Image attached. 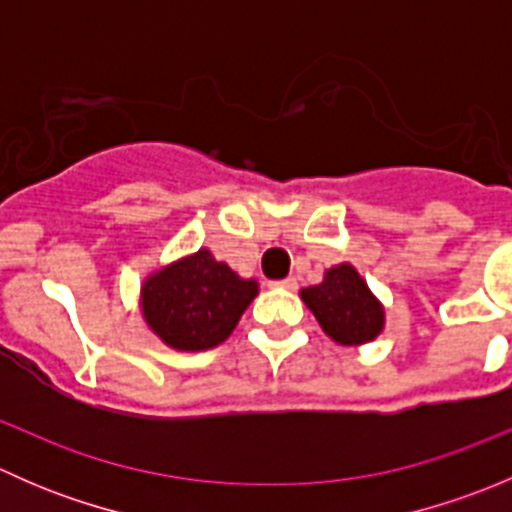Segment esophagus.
<instances>
[{"mask_svg": "<svg viewBox=\"0 0 512 512\" xmlns=\"http://www.w3.org/2000/svg\"><path fill=\"white\" fill-rule=\"evenodd\" d=\"M275 287H282V289H289V292H294L297 289V280L294 277H287V280H280V282H272Z\"/></svg>", "mask_w": 512, "mask_h": 512, "instance_id": "esophagus-1", "label": "esophagus"}]
</instances>
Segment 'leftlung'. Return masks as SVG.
Instances as JSON below:
<instances>
[{"label":"left lung","instance_id":"8db88e82","mask_svg":"<svg viewBox=\"0 0 512 512\" xmlns=\"http://www.w3.org/2000/svg\"><path fill=\"white\" fill-rule=\"evenodd\" d=\"M302 299L324 332L347 347L371 342L384 329V307L352 265L327 270L322 285L302 289Z\"/></svg>","mask_w":512,"mask_h":512}]
</instances>
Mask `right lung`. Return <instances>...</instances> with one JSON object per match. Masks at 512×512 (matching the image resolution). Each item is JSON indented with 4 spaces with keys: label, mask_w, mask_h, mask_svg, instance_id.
Listing matches in <instances>:
<instances>
[{
    "label": "right lung",
    "mask_w": 512,
    "mask_h": 512,
    "mask_svg": "<svg viewBox=\"0 0 512 512\" xmlns=\"http://www.w3.org/2000/svg\"><path fill=\"white\" fill-rule=\"evenodd\" d=\"M255 297V280H242L210 250H198L148 277L141 304L148 327L168 347L203 352L230 337Z\"/></svg>",
    "instance_id": "1"
}]
</instances>
